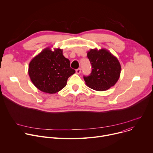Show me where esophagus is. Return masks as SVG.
Here are the masks:
<instances>
[{
    "label": "esophagus",
    "instance_id": "obj_1",
    "mask_svg": "<svg viewBox=\"0 0 153 153\" xmlns=\"http://www.w3.org/2000/svg\"><path fill=\"white\" fill-rule=\"evenodd\" d=\"M76 73L77 74H80L81 73V68H78L76 70Z\"/></svg>",
    "mask_w": 153,
    "mask_h": 153
}]
</instances>
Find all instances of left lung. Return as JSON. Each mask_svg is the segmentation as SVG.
<instances>
[{
	"label": "left lung",
	"instance_id": "1",
	"mask_svg": "<svg viewBox=\"0 0 153 153\" xmlns=\"http://www.w3.org/2000/svg\"><path fill=\"white\" fill-rule=\"evenodd\" d=\"M87 57L93 69L91 74L83 79L89 88L102 91L116 83L121 72L120 64L116 57L105 48L91 49L87 53Z\"/></svg>",
	"mask_w": 153,
	"mask_h": 153
}]
</instances>
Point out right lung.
Masks as SVG:
<instances>
[{
	"instance_id": "add662e5",
	"label": "right lung",
	"mask_w": 153,
	"mask_h": 153,
	"mask_svg": "<svg viewBox=\"0 0 153 153\" xmlns=\"http://www.w3.org/2000/svg\"><path fill=\"white\" fill-rule=\"evenodd\" d=\"M75 72L60 48H54V51L50 47L45 48L31 60L28 67V74L34 85L49 94L63 89L68 77Z\"/></svg>"
}]
</instances>
